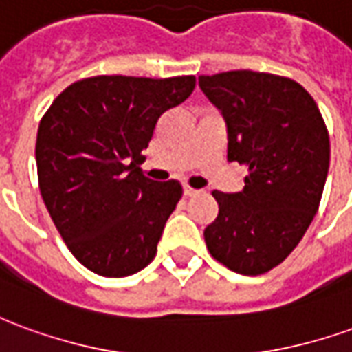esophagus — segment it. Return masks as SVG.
I'll use <instances>...</instances> for the list:
<instances>
[{
  "mask_svg": "<svg viewBox=\"0 0 352 352\" xmlns=\"http://www.w3.org/2000/svg\"><path fill=\"white\" fill-rule=\"evenodd\" d=\"M183 192L184 196H196V194H200V190H196V188H192V186H186V184H184Z\"/></svg>",
  "mask_w": 352,
  "mask_h": 352,
  "instance_id": "esophagus-1",
  "label": "esophagus"
}]
</instances>
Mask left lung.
Instances as JSON below:
<instances>
[{
	"instance_id": "8db88e82",
	"label": "left lung",
	"mask_w": 352,
	"mask_h": 352,
	"mask_svg": "<svg viewBox=\"0 0 352 352\" xmlns=\"http://www.w3.org/2000/svg\"><path fill=\"white\" fill-rule=\"evenodd\" d=\"M225 118L228 162L245 166L240 192H219L204 238L213 259L257 276L294 252L318 211L330 168V135L314 99L294 80L232 70L200 76Z\"/></svg>"
}]
</instances>
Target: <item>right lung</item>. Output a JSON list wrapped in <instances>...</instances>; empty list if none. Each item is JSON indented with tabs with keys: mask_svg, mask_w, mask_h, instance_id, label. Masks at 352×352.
<instances>
[{
	"mask_svg": "<svg viewBox=\"0 0 352 352\" xmlns=\"http://www.w3.org/2000/svg\"><path fill=\"white\" fill-rule=\"evenodd\" d=\"M194 85V76L85 78L39 122L41 198L74 257L100 276L135 274L156 255L183 186L142 175L141 152L160 116L188 99Z\"/></svg>",
	"mask_w": 352,
	"mask_h": 352,
	"instance_id": "obj_1",
	"label": "right lung"
}]
</instances>
